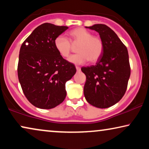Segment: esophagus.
<instances>
[{
	"label": "esophagus",
	"mask_w": 149,
	"mask_h": 149,
	"mask_svg": "<svg viewBox=\"0 0 149 149\" xmlns=\"http://www.w3.org/2000/svg\"><path fill=\"white\" fill-rule=\"evenodd\" d=\"M76 69H77V72H80V71H81V68H80V67L76 66Z\"/></svg>",
	"instance_id": "obj_1"
}]
</instances>
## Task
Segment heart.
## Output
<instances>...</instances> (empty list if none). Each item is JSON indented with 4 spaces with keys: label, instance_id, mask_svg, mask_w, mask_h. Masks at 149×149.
<instances>
[{
    "label": "heart",
    "instance_id": "1",
    "mask_svg": "<svg viewBox=\"0 0 149 149\" xmlns=\"http://www.w3.org/2000/svg\"><path fill=\"white\" fill-rule=\"evenodd\" d=\"M70 40L64 36H57L54 46L63 58L69 56L72 50V45H77L78 54L71 56L68 61L75 64H84L89 60L95 62L100 58L104 51V44L100 37L92 36L90 32L83 28H77L69 32Z\"/></svg>",
    "mask_w": 149,
    "mask_h": 149
}]
</instances>
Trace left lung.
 I'll list each match as a JSON object with an SVG mask.
<instances>
[{
    "mask_svg": "<svg viewBox=\"0 0 149 149\" xmlns=\"http://www.w3.org/2000/svg\"><path fill=\"white\" fill-rule=\"evenodd\" d=\"M86 28L98 32L104 51L95 66L81 68L86 76L84 95L91 105L106 109L125 94L131 71L129 55L127 47L109 26L94 24Z\"/></svg>",
    "mask_w": 149,
    "mask_h": 149,
    "instance_id": "left-lung-1",
    "label": "left lung"
}]
</instances>
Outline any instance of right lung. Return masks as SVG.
<instances>
[{
    "label": "right lung",
    "instance_id": "1",
    "mask_svg": "<svg viewBox=\"0 0 149 149\" xmlns=\"http://www.w3.org/2000/svg\"><path fill=\"white\" fill-rule=\"evenodd\" d=\"M67 26L42 24L24 40L19 51L18 79L28 100L42 109L55 108L64 100L65 84L76 73L72 63L57 52L54 40Z\"/></svg>",
    "mask_w": 149,
    "mask_h": 149
}]
</instances>
